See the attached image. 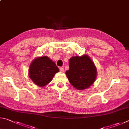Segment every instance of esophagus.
Wrapping results in <instances>:
<instances>
[{
  "instance_id": "esophagus-1",
  "label": "esophagus",
  "mask_w": 129,
  "mask_h": 129,
  "mask_svg": "<svg viewBox=\"0 0 129 129\" xmlns=\"http://www.w3.org/2000/svg\"><path fill=\"white\" fill-rule=\"evenodd\" d=\"M59 70L61 72H64V68H63V67H59Z\"/></svg>"
}]
</instances>
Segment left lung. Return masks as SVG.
Masks as SVG:
<instances>
[{
  "label": "left lung",
  "mask_w": 129,
  "mask_h": 129,
  "mask_svg": "<svg viewBox=\"0 0 129 129\" xmlns=\"http://www.w3.org/2000/svg\"><path fill=\"white\" fill-rule=\"evenodd\" d=\"M69 67L66 74L69 82L75 88L86 89L94 83L96 78V68L88 55L71 58Z\"/></svg>",
  "instance_id": "obj_1"
}]
</instances>
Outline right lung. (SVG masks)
<instances>
[{
  "label": "right lung",
  "instance_id": "add662e5",
  "mask_svg": "<svg viewBox=\"0 0 129 129\" xmlns=\"http://www.w3.org/2000/svg\"><path fill=\"white\" fill-rule=\"evenodd\" d=\"M29 71V76L33 82L38 86L44 87L51 82L59 69L55 63L45 56L35 59Z\"/></svg>",
  "mask_w": 129,
  "mask_h": 129
}]
</instances>
